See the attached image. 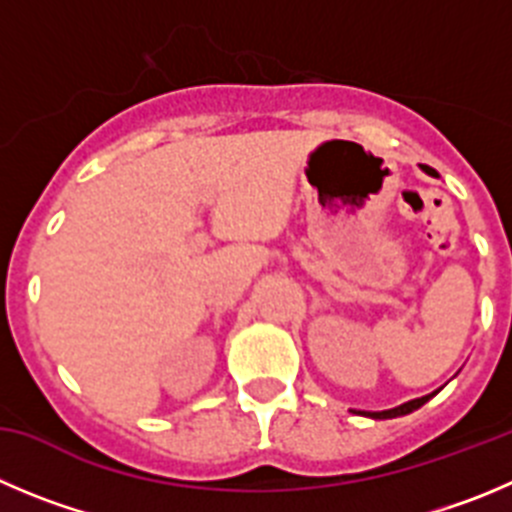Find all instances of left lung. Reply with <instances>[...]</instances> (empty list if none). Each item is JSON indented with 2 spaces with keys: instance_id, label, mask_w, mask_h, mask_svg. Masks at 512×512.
<instances>
[{
  "instance_id": "8db88e82",
  "label": "left lung",
  "mask_w": 512,
  "mask_h": 512,
  "mask_svg": "<svg viewBox=\"0 0 512 512\" xmlns=\"http://www.w3.org/2000/svg\"><path fill=\"white\" fill-rule=\"evenodd\" d=\"M422 171H427L429 176H437V171L429 169V166H422ZM434 394H439V389L434 391ZM434 394H427V396H419V399H412V401H404V404H399V407L394 409H384V412H361L364 417H371V419H394V417H404V414H412L417 412L419 407H424L429 399H432Z\"/></svg>"
}]
</instances>
